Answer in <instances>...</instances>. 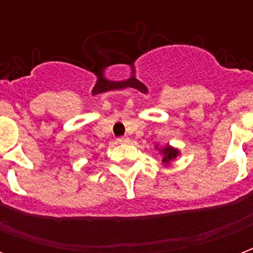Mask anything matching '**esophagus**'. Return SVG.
<instances>
[{
    "instance_id": "34e87169",
    "label": "esophagus",
    "mask_w": 253,
    "mask_h": 253,
    "mask_svg": "<svg viewBox=\"0 0 253 253\" xmlns=\"http://www.w3.org/2000/svg\"><path fill=\"white\" fill-rule=\"evenodd\" d=\"M118 142H119V143H127V142H128V138H127V137L118 138Z\"/></svg>"
}]
</instances>
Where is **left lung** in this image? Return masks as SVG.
<instances>
[{
  "mask_svg": "<svg viewBox=\"0 0 253 253\" xmlns=\"http://www.w3.org/2000/svg\"><path fill=\"white\" fill-rule=\"evenodd\" d=\"M156 149H157L159 153L161 154V165H164V167H169V165L181 154L179 149L173 148V146H170V145H165V146L156 145Z\"/></svg>",
  "mask_w": 253,
  "mask_h": 253,
  "instance_id": "8db88e82",
  "label": "left lung"
}]
</instances>
